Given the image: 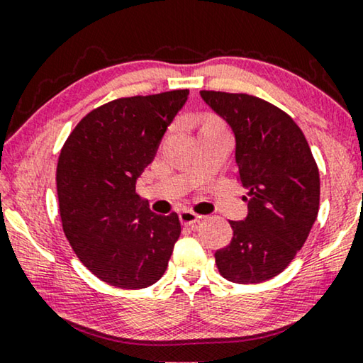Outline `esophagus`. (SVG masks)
<instances>
[{"label": "esophagus", "instance_id": "1", "mask_svg": "<svg viewBox=\"0 0 363 363\" xmlns=\"http://www.w3.org/2000/svg\"><path fill=\"white\" fill-rule=\"evenodd\" d=\"M201 220L200 215H196V213H193L191 210H183L180 213V223L183 226H196V223Z\"/></svg>", "mask_w": 363, "mask_h": 363}]
</instances>
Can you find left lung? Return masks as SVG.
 I'll return each instance as SVG.
<instances>
[{"label": "left lung", "instance_id": "obj_1", "mask_svg": "<svg viewBox=\"0 0 363 363\" xmlns=\"http://www.w3.org/2000/svg\"><path fill=\"white\" fill-rule=\"evenodd\" d=\"M235 133L236 165L247 191V216L230 221L233 240L215 252L225 279L256 284L286 269L304 246L319 211L315 160L297 123L247 94L201 91Z\"/></svg>", "mask_w": 363, "mask_h": 363}]
</instances>
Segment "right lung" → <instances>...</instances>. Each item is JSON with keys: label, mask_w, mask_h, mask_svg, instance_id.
Here are the masks:
<instances>
[{"label": "right lung", "mask_w": 363, "mask_h": 363, "mask_svg": "<svg viewBox=\"0 0 363 363\" xmlns=\"http://www.w3.org/2000/svg\"><path fill=\"white\" fill-rule=\"evenodd\" d=\"M188 91L123 97L89 112L57 162L62 228L92 274L122 289L160 279L182 226L177 213L155 215L135 193Z\"/></svg>", "instance_id": "add662e5"}]
</instances>
